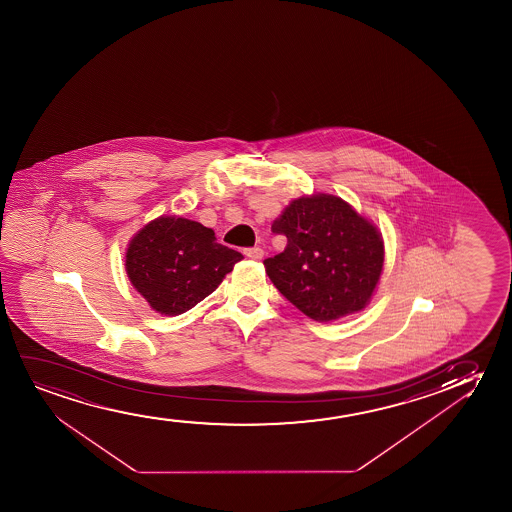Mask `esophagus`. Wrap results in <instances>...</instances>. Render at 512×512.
I'll use <instances>...</instances> for the list:
<instances>
[{
  "label": "esophagus",
  "mask_w": 512,
  "mask_h": 512,
  "mask_svg": "<svg viewBox=\"0 0 512 512\" xmlns=\"http://www.w3.org/2000/svg\"><path fill=\"white\" fill-rule=\"evenodd\" d=\"M245 255L248 259L260 260L264 257V250L259 248V246H255V248H246Z\"/></svg>",
  "instance_id": "esophagus-1"
}]
</instances>
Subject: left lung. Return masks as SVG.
Listing matches in <instances>:
<instances>
[{
    "label": "left lung",
    "mask_w": 512,
    "mask_h": 512,
    "mask_svg": "<svg viewBox=\"0 0 512 512\" xmlns=\"http://www.w3.org/2000/svg\"><path fill=\"white\" fill-rule=\"evenodd\" d=\"M273 232L287 248L264 260L274 287L315 322H332L369 304L385 262L378 227L341 197L313 194L288 204Z\"/></svg>",
    "instance_id": "obj_1"
}]
</instances>
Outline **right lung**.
<instances>
[{"label": "right lung", "mask_w": 512, "mask_h": 512, "mask_svg": "<svg viewBox=\"0 0 512 512\" xmlns=\"http://www.w3.org/2000/svg\"><path fill=\"white\" fill-rule=\"evenodd\" d=\"M241 253L217 243L213 229L182 217H159L131 239L126 273L150 308L182 315L231 273Z\"/></svg>", "instance_id": "right-lung-1"}]
</instances>
